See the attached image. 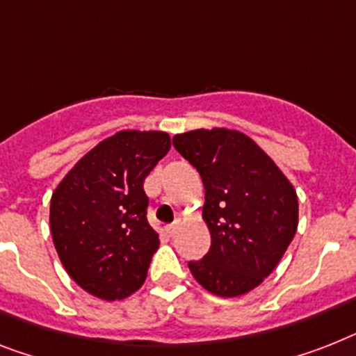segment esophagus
<instances>
[{
    "label": "esophagus",
    "instance_id": "esophagus-1",
    "mask_svg": "<svg viewBox=\"0 0 356 356\" xmlns=\"http://www.w3.org/2000/svg\"><path fill=\"white\" fill-rule=\"evenodd\" d=\"M178 227H180V222H172V224H169L165 227V231H167V234H169V236H172V234H176V231H178Z\"/></svg>",
    "mask_w": 356,
    "mask_h": 356
}]
</instances>
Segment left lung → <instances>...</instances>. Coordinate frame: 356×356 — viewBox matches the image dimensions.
I'll return each mask as SVG.
<instances>
[{
    "mask_svg": "<svg viewBox=\"0 0 356 356\" xmlns=\"http://www.w3.org/2000/svg\"><path fill=\"white\" fill-rule=\"evenodd\" d=\"M172 145L202 176L211 249L189 262L200 286L240 296L273 273L298 227L295 187L243 132L214 127L176 134Z\"/></svg>",
    "mask_w": 356,
    "mask_h": 356,
    "instance_id": "8db88e82",
    "label": "left lung"
}]
</instances>
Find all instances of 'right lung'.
Masks as SVG:
<instances>
[{
    "instance_id": "1",
    "label": "right lung",
    "mask_w": 356,
    "mask_h": 356,
    "mask_svg": "<svg viewBox=\"0 0 356 356\" xmlns=\"http://www.w3.org/2000/svg\"><path fill=\"white\" fill-rule=\"evenodd\" d=\"M171 149L161 131H120L90 149L51 198V233L69 277L102 300L142 287L160 240L143 180Z\"/></svg>"
}]
</instances>
